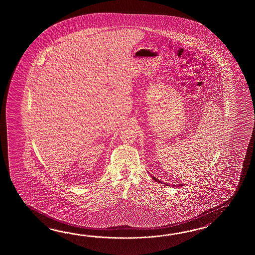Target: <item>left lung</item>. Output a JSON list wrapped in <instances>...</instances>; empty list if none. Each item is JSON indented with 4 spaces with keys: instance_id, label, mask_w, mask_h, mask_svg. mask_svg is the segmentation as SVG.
I'll list each match as a JSON object with an SVG mask.
<instances>
[{
    "instance_id": "obj_1",
    "label": "left lung",
    "mask_w": 255,
    "mask_h": 255,
    "mask_svg": "<svg viewBox=\"0 0 255 255\" xmlns=\"http://www.w3.org/2000/svg\"><path fill=\"white\" fill-rule=\"evenodd\" d=\"M152 178H153V179H155V180H156V181H157V182H158V183H161V184H162V181H160V180H158V179H156V178H154V177H153V176H151ZM166 185H168V186H170V185H168V184H166ZM180 186H183V185H179V187H180Z\"/></svg>"
}]
</instances>
